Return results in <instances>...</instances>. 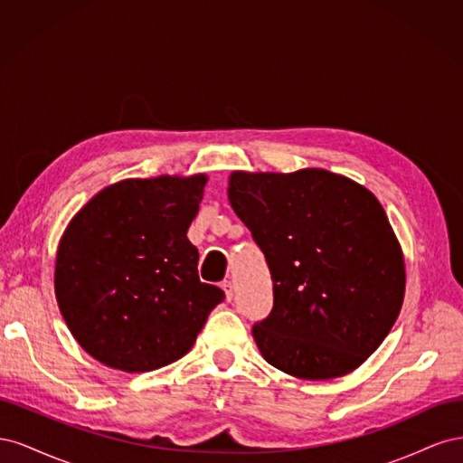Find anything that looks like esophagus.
Returning a JSON list of instances; mask_svg holds the SVG:
<instances>
[{
	"mask_svg": "<svg viewBox=\"0 0 463 463\" xmlns=\"http://www.w3.org/2000/svg\"><path fill=\"white\" fill-rule=\"evenodd\" d=\"M222 289H223V293H226V299L232 301L233 299V286H232L230 279H226V282H222Z\"/></svg>",
	"mask_w": 463,
	"mask_h": 463,
	"instance_id": "34e87169",
	"label": "esophagus"
}]
</instances>
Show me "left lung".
Here are the masks:
<instances>
[{"instance_id": "left-lung-1", "label": "left lung", "mask_w": 463, "mask_h": 463, "mask_svg": "<svg viewBox=\"0 0 463 463\" xmlns=\"http://www.w3.org/2000/svg\"><path fill=\"white\" fill-rule=\"evenodd\" d=\"M228 199L269 262L274 307L253 326L260 355L330 381L373 355L400 315L405 264L383 204L322 167L232 172Z\"/></svg>"}]
</instances>
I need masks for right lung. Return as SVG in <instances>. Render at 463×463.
Returning <instances> with one entry per match:
<instances>
[{"label":"right lung","mask_w":463,"mask_h":463,"mask_svg":"<svg viewBox=\"0 0 463 463\" xmlns=\"http://www.w3.org/2000/svg\"><path fill=\"white\" fill-rule=\"evenodd\" d=\"M206 174L123 179L67 223L55 299L73 338L102 365L146 373L193 347L223 291L203 284L187 230Z\"/></svg>","instance_id":"1"}]
</instances>
